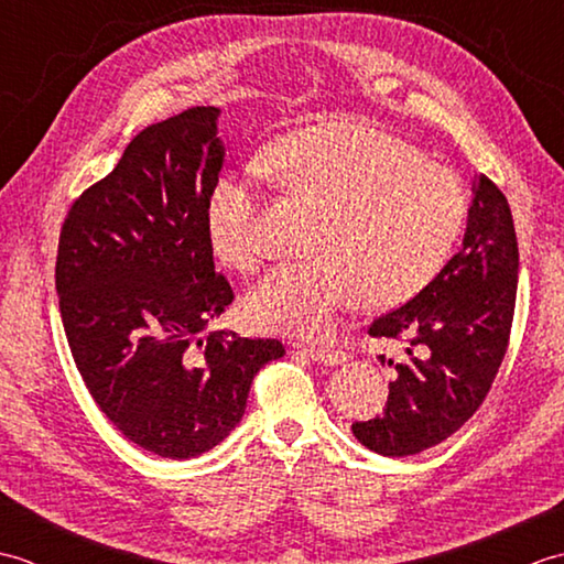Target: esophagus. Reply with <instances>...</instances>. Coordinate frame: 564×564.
<instances>
[{"instance_id":"1","label":"esophagus","mask_w":564,"mask_h":564,"mask_svg":"<svg viewBox=\"0 0 564 564\" xmlns=\"http://www.w3.org/2000/svg\"><path fill=\"white\" fill-rule=\"evenodd\" d=\"M293 354H305L307 358H313V361L327 366H337L346 361V354L341 349H319V346H295Z\"/></svg>"}]
</instances>
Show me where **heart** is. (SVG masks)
<instances>
[{
	"label": "heart",
	"instance_id": "b5f03b06",
	"mask_svg": "<svg viewBox=\"0 0 564 564\" xmlns=\"http://www.w3.org/2000/svg\"><path fill=\"white\" fill-rule=\"evenodd\" d=\"M261 164L285 194L325 213L313 242L317 259L275 267L247 297L251 322L267 332L322 339L358 295L376 310L410 301L446 263L467 218L458 176L361 123L297 130ZM261 184L259 166H249L223 176L208 198L210 247L239 271L263 257Z\"/></svg>",
	"mask_w": 564,
	"mask_h": 564
}]
</instances>
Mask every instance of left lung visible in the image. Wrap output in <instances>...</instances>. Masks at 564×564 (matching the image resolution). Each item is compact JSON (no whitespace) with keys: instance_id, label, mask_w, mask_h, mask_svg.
<instances>
[{"instance_id":"left-lung-1","label":"left lung","mask_w":564,"mask_h":564,"mask_svg":"<svg viewBox=\"0 0 564 564\" xmlns=\"http://www.w3.org/2000/svg\"><path fill=\"white\" fill-rule=\"evenodd\" d=\"M473 196L463 249L412 301L368 327L370 337L406 344L386 410L351 424L354 436L380 455H414L455 434L480 410L509 349L519 285L517 230L492 178L477 174Z\"/></svg>"}]
</instances>
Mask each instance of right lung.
<instances>
[{
	"instance_id": "right-lung-1",
	"label": "right lung",
	"mask_w": 564,
	"mask_h": 564,
	"mask_svg": "<svg viewBox=\"0 0 564 564\" xmlns=\"http://www.w3.org/2000/svg\"><path fill=\"white\" fill-rule=\"evenodd\" d=\"M218 109L148 126L72 203L55 289L94 402L135 446L172 460L210 451L245 414L279 339L206 332L235 301L215 271L206 210L223 170Z\"/></svg>"
}]
</instances>
